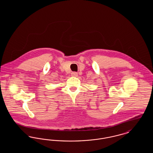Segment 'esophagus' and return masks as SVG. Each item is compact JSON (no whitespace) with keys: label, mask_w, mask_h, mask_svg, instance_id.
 <instances>
[{"label":"esophagus","mask_w":153,"mask_h":153,"mask_svg":"<svg viewBox=\"0 0 153 153\" xmlns=\"http://www.w3.org/2000/svg\"><path fill=\"white\" fill-rule=\"evenodd\" d=\"M71 75L73 77H77L78 76V73L76 72H72V73H71Z\"/></svg>","instance_id":"34e87169"}]
</instances>
